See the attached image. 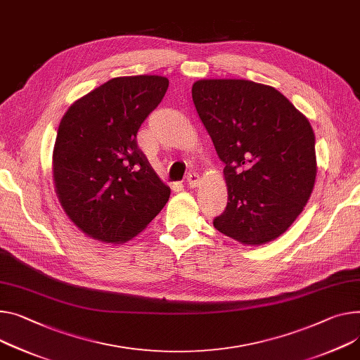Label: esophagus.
I'll return each instance as SVG.
<instances>
[{
	"label": "esophagus",
	"mask_w": 360,
	"mask_h": 360,
	"mask_svg": "<svg viewBox=\"0 0 360 360\" xmlns=\"http://www.w3.org/2000/svg\"><path fill=\"white\" fill-rule=\"evenodd\" d=\"M186 181H187V184H188L190 187H196V186L200 183V177H199V174H198V173L191 172V173H188V174H187Z\"/></svg>",
	"instance_id": "obj_1"
}]
</instances>
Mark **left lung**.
Returning <instances> with one entry per match:
<instances>
[{"label": "left lung", "mask_w": 360, "mask_h": 360, "mask_svg": "<svg viewBox=\"0 0 360 360\" xmlns=\"http://www.w3.org/2000/svg\"><path fill=\"white\" fill-rule=\"evenodd\" d=\"M191 96L225 162L228 205L213 226L246 245L278 238L314 187L316 138L309 120L281 92L252 80H198Z\"/></svg>", "instance_id": "obj_1"}]
</instances>
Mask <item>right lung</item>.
Listing matches in <instances>:
<instances>
[{
	"label": "right lung",
	"instance_id": "1",
	"mask_svg": "<svg viewBox=\"0 0 360 360\" xmlns=\"http://www.w3.org/2000/svg\"><path fill=\"white\" fill-rule=\"evenodd\" d=\"M169 88L164 76L114 77L76 101L60 121L53 180L72 222L102 242H125L169 202L136 132Z\"/></svg>",
	"mask_w": 360,
	"mask_h": 360
}]
</instances>
